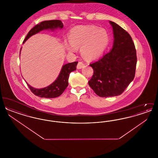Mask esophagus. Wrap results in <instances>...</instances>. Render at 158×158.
Returning <instances> with one entry per match:
<instances>
[{
    "mask_svg": "<svg viewBox=\"0 0 158 158\" xmlns=\"http://www.w3.org/2000/svg\"><path fill=\"white\" fill-rule=\"evenodd\" d=\"M84 66H85V64L83 63L82 61H79L77 63V69H82L84 67Z\"/></svg>",
    "mask_w": 158,
    "mask_h": 158,
    "instance_id": "obj_1",
    "label": "esophagus"
}]
</instances>
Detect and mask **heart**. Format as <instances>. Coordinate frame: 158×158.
<instances>
[{"instance_id": "b5f03b06", "label": "heart", "mask_w": 158, "mask_h": 158, "mask_svg": "<svg viewBox=\"0 0 158 158\" xmlns=\"http://www.w3.org/2000/svg\"><path fill=\"white\" fill-rule=\"evenodd\" d=\"M69 41L64 44L66 49L73 52L75 48H81L83 57L88 60H94L100 57L110 43V36L105 28L94 25L78 26L70 32Z\"/></svg>"}]
</instances>
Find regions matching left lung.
<instances>
[{
    "label": "left lung",
    "instance_id": "1",
    "mask_svg": "<svg viewBox=\"0 0 158 158\" xmlns=\"http://www.w3.org/2000/svg\"><path fill=\"white\" fill-rule=\"evenodd\" d=\"M113 27V48L98 61L92 63L94 75L89 85L101 97L121 95L135 76L137 56L135 44L130 35L116 23Z\"/></svg>",
    "mask_w": 158,
    "mask_h": 158
}]
</instances>
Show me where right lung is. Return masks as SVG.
<instances>
[{"instance_id": "add662e5", "label": "right lung", "mask_w": 158, "mask_h": 158, "mask_svg": "<svg viewBox=\"0 0 158 158\" xmlns=\"http://www.w3.org/2000/svg\"><path fill=\"white\" fill-rule=\"evenodd\" d=\"M63 27V24L60 20H50L45 21L36 25L34 27L25 38L23 43H24L29 38L39 32L44 30H50L54 31L56 29H61ZM77 61L69 63L63 65L60 71L59 75L57 79L49 86L41 89H36L28 85L31 92L36 96L40 98H54L59 97L68 87V80L70 73L75 70Z\"/></svg>"}]
</instances>
